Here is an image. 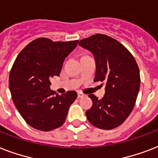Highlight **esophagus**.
<instances>
[{
  "label": "esophagus",
  "mask_w": 158,
  "mask_h": 158,
  "mask_svg": "<svg viewBox=\"0 0 158 158\" xmlns=\"http://www.w3.org/2000/svg\"><path fill=\"white\" fill-rule=\"evenodd\" d=\"M85 96L83 93H78V98H84Z\"/></svg>",
  "instance_id": "esophagus-1"
}]
</instances>
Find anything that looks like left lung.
Wrapping results in <instances>:
<instances>
[{
  "mask_svg": "<svg viewBox=\"0 0 158 158\" xmlns=\"http://www.w3.org/2000/svg\"><path fill=\"white\" fill-rule=\"evenodd\" d=\"M79 45L90 51L96 60L94 82L105 84V94L98 99L89 97L93 106L87 119L95 127L112 130L120 125L132 111L140 88L139 69L127 48L105 34H95L79 41Z\"/></svg>",
  "mask_w": 158,
  "mask_h": 158,
  "instance_id": "left-lung-1",
  "label": "left lung"
}]
</instances>
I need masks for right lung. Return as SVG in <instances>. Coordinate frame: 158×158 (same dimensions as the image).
<instances>
[{"label": "right lung", "mask_w": 158, "mask_h": 158, "mask_svg": "<svg viewBox=\"0 0 158 158\" xmlns=\"http://www.w3.org/2000/svg\"><path fill=\"white\" fill-rule=\"evenodd\" d=\"M78 42L37 38L16 57L10 73L9 87L17 110L31 127L50 131L65 121L77 93L56 94L50 89V79L59 76L65 57L76 48Z\"/></svg>", "instance_id": "obj_1"}]
</instances>
